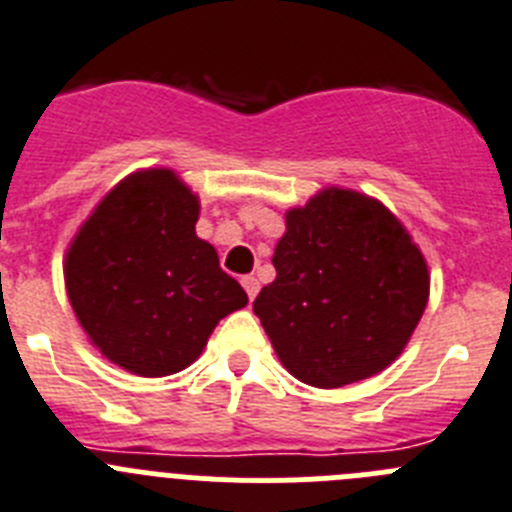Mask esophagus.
<instances>
[{
	"mask_svg": "<svg viewBox=\"0 0 512 512\" xmlns=\"http://www.w3.org/2000/svg\"><path fill=\"white\" fill-rule=\"evenodd\" d=\"M242 288H245L247 298H250V300H255L257 290H260V283H257V278H255V275H245V278H242Z\"/></svg>",
	"mask_w": 512,
	"mask_h": 512,
	"instance_id": "esophagus-1",
	"label": "esophagus"
}]
</instances>
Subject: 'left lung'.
<instances>
[{
  "label": "left lung",
  "instance_id": "obj_1",
  "mask_svg": "<svg viewBox=\"0 0 512 512\" xmlns=\"http://www.w3.org/2000/svg\"><path fill=\"white\" fill-rule=\"evenodd\" d=\"M278 278L260 318L298 381L341 389L379 374L407 348L429 300V270L407 227L379 199L326 186L285 212Z\"/></svg>",
  "mask_w": 512,
  "mask_h": 512
}]
</instances>
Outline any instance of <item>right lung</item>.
<instances>
[{
    "label": "right lung",
    "mask_w": 512,
    "mask_h": 512,
    "mask_svg": "<svg viewBox=\"0 0 512 512\" xmlns=\"http://www.w3.org/2000/svg\"><path fill=\"white\" fill-rule=\"evenodd\" d=\"M199 197L171 169L118 181L65 252V290L88 341L128 374L159 379L202 356L247 293L197 237Z\"/></svg>",
    "instance_id": "obj_1"
}]
</instances>
